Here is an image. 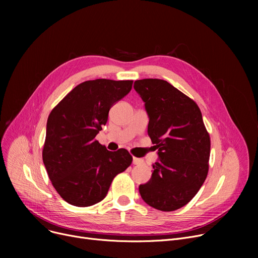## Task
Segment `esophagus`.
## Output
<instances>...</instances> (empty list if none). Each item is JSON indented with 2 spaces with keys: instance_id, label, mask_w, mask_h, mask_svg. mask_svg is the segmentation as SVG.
Returning <instances> with one entry per match:
<instances>
[{
  "instance_id": "esophagus-1",
  "label": "esophagus",
  "mask_w": 258,
  "mask_h": 258,
  "mask_svg": "<svg viewBox=\"0 0 258 258\" xmlns=\"http://www.w3.org/2000/svg\"><path fill=\"white\" fill-rule=\"evenodd\" d=\"M141 163H143V161L141 160V159H139V158H133V164L134 165H139V164H141Z\"/></svg>"
}]
</instances>
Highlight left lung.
<instances>
[{
    "label": "left lung",
    "instance_id": "left-lung-1",
    "mask_svg": "<svg viewBox=\"0 0 258 258\" xmlns=\"http://www.w3.org/2000/svg\"><path fill=\"white\" fill-rule=\"evenodd\" d=\"M134 89L145 103L147 133L159 156L151 180L139 186V192L158 210H177L194 199L206 180L209 134L198 104L166 80H136Z\"/></svg>",
    "mask_w": 258,
    "mask_h": 258
}]
</instances>
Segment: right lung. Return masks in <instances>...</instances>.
Wrapping results in <instances>:
<instances>
[{
	"label": "right lung",
	"mask_w": 258,
	"mask_h": 258,
	"mask_svg": "<svg viewBox=\"0 0 258 258\" xmlns=\"http://www.w3.org/2000/svg\"><path fill=\"white\" fill-rule=\"evenodd\" d=\"M132 86L133 80H88L51 111L43 161L53 187L69 204H97L116 175L132 164L133 157L124 148L110 152L95 139L106 123L110 108Z\"/></svg>",
	"instance_id": "add662e5"
}]
</instances>
